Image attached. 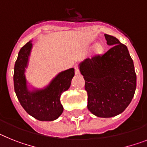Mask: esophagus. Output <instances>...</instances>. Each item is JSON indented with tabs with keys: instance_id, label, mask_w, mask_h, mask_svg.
I'll return each instance as SVG.
<instances>
[{
	"instance_id": "34e87169",
	"label": "esophagus",
	"mask_w": 147,
	"mask_h": 147,
	"mask_svg": "<svg viewBox=\"0 0 147 147\" xmlns=\"http://www.w3.org/2000/svg\"><path fill=\"white\" fill-rule=\"evenodd\" d=\"M74 69H75V74H76V75H80V71H79L78 67H77L76 66L74 67Z\"/></svg>"
}]
</instances>
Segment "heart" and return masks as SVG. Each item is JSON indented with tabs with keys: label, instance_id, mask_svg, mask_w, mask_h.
Segmentation results:
<instances>
[{
	"label": "heart",
	"instance_id": "heart-1",
	"mask_svg": "<svg viewBox=\"0 0 147 147\" xmlns=\"http://www.w3.org/2000/svg\"><path fill=\"white\" fill-rule=\"evenodd\" d=\"M104 53V45L101 43H98L94 46L93 53L94 56H100L102 55Z\"/></svg>",
	"mask_w": 147,
	"mask_h": 147
}]
</instances>
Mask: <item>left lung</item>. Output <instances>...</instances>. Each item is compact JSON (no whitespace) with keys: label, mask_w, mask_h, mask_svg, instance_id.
I'll use <instances>...</instances> for the list:
<instances>
[{"label":"left lung","mask_w":147,"mask_h":147,"mask_svg":"<svg viewBox=\"0 0 147 147\" xmlns=\"http://www.w3.org/2000/svg\"><path fill=\"white\" fill-rule=\"evenodd\" d=\"M104 36L111 48L103 55L85 59L79 67L85 80L88 110L98 117L110 118L129 105L137 76L127 47L113 36Z\"/></svg>","instance_id":"8db88e82"}]
</instances>
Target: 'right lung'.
<instances>
[{
	"label": "right lung",
	"instance_id": "1",
	"mask_svg": "<svg viewBox=\"0 0 147 147\" xmlns=\"http://www.w3.org/2000/svg\"><path fill=\"white\" fill-rule=\"evenodd\" d=\"M31 49L32 43L29 41L22 47L18 55L13 75L15 92L22 107L29 115L40 121H53L62 113L64 108L60 97L71 86L74 69L70 68L59 73L43 88H33L30 90L25 73Z\"/></svg>",
	"mask_w": 147,
	"mask_h": 147
}]
</instances>
